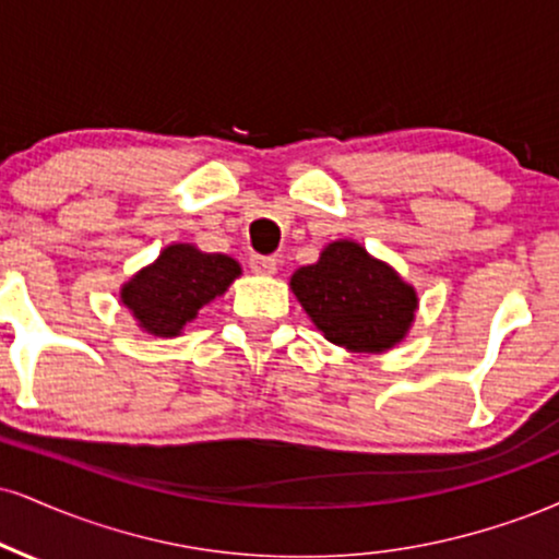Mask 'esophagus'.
<instances>
[{
  "instance_id": "obj_1",
  "label": "esophagus",
  "mask_w": 559,
  "mask_h": 559,
  "mask_svg": "<svg viewBox=\"0 0 559 559\" xmlns=\"http://www.w3.org/2000/svg\"><path fill=\"white\" fill-rule=\"evenodd\" d=\"M250 267H252V273H258V275H273L275 271H278V262H275L273 258H262V254H252Z\"/></svg>"
}]
</instances>
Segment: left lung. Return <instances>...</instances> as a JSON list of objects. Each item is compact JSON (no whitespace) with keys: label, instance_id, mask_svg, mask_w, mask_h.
Returning <instances> with one entry per match:
<instances>
[{"label":"left lung","instance_id":"8db88e82","mask_svg":"<svg viewBox=\"0 0 559 559\" xmlns=\"http://www.w3.org/2000/svg\"><path fill=\"white\" fill-rule=\"evenodd\" d=\"M288 286L314 328L354 354H382L399 346L419 309L416 288L354 239L322 247L318 262L294 271Z\"/></svg>","mask_w":559,"mask_h":559}]
</instances>
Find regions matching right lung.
I'll use <instances>...</instances> for the list:
<instances>
[{
    "mask_svg": "<svg viewBox=\"0 0 559 559\" xmlns=\"http://www.w3.org/2000/svg\"><path fill=\"white\" fill-rule=\"evenodd\" d=\"M241 265L221 252H203L190 241L164 247L151 265L140 267L119 288V301L138 328L156 338L181 335L200 309L224 297Z\"/></svg>",
    "mask_w": 559,
    "mask_h": 559,
    "instance_id": "add662e5",
    "label": "right lung"
}]
</instances>
